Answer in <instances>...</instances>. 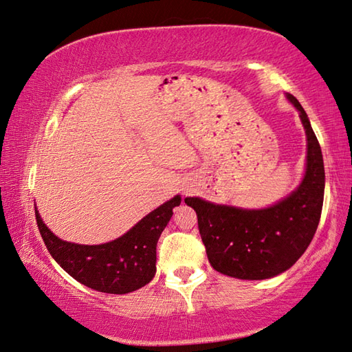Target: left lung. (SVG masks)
I'll return each mask as SVG.
<instances>
[{
  "label": "left lung",
  "instance_id": "8db88e82",
  "mask_svg": "<svg viewBox=\"0 0 352 352\" xmlns=\"http://www.w3.org/2000/svg\"><path fill=\"white\" fill-rule=\"evenodd\" d=\"M286 98L300 111L307 138L305 172L300 186L265 208L214 204L198 197L184 203L198 216V228L214 271L241 280H266L287 271L316 233L324 203L325 170L310 119L294 95Z\"/></svg>",
  "mask_w": 352,
  "mask_h": 352
}]
</instances>
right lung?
<instances>
[{
  "instance_id": "obj_1",
  "label": "right lung",
  "mask_w": 352,
  "mask_h": 352,
  "mask_svg": "<svg viewBox=\"0 0 352 352\" xmlns=\"http://www.w3.org/2000/svg\"><path fill=\"white\" fill-rule=\"evenodd\" d=\"M175 195L142 218L115 241L101 245H80L58 239L45 226L36 208V222L45 245L72 278L104 294L124 295L144 287L155 275V248L162 231L180 206Z\"/></svg>"
}]
</instances>
